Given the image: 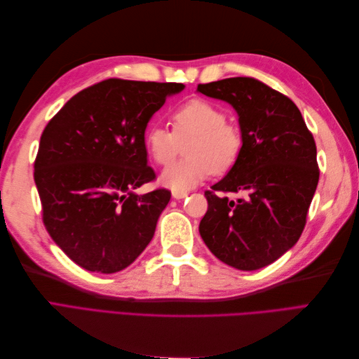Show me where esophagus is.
<instances>
[{
	"mask_svg": "<svg viewBox=\"0 0 359 359\" xmlns=\"http://www.w3.org/2000/svg\"><path fill=\"white\" fill-rule=\"evenodd\" d=\"M172 196L180 201V199H184V198L187 196V191H178V190H173V191H172Z\"/></svg>",
	"mask_w": 359,
	"mask_h": 359,
	"instance_id": "34e87169",
	"label": "esophagus"
}]
</instances>
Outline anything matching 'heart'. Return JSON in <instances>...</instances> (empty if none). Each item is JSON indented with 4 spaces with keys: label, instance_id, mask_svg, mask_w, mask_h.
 Segmentation results:
<instances>
[{
    "label": "heart",
    "instance_id": "b5f03b06",
    "mask_svg": "<svg viewBox=\"0 0 359 359\" xmlns=\"http://www.w3.org/2000/svg\"><path fill=\"white\" fill-rule=\"evenodd\" d=\"M172 132L153 126L145 133V147L160 166H168L176 156L179 142L188 157L169 166L161 175L165 186L186 191L196 187L211 173L223 175L235 165L243 151V133L227 121L220 106L203 99H191L170 112Z\"/></svg>",
    "mask_w": 359,
    "mask_h": 359
}]
</instances>
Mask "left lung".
<instances>
[{"label":"left lung","mask_w":359,"mask_h":359,"mask_svg":"<svg viewBox=\"0 0 359 359\" xmlns=\"http://www.w3.org/2000/svg\"><path fill=\"white\" fill-rule=\"evenodd\" d=\"M198 91L231 103L240 116L243 151L212 190L199 224L203 243L226 265L255 271L297 244L319 182L316 144L287 95L255 78L199 83ZM222 192H243L232 201Z\"/></svg>","instance_id":"1"}]
</instances>
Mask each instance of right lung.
<instances>
[{
  "label": "right lung",
  "instance_id": "right-lung-1",
  "mask_svg": "<svg viewBox=\"0 0 359 359\" xmlns=\"http://www.w3.org/2000/svg\"><path fill=\"white\" fill-rule=\"evenodd\" d=\"M177 82L106 79L79 91L40 137L34 181L43 224L74 264L118 273L153 240L168 189L135 190L156 180L145 128Z\"/></svg>",
  "mask_w": 359,
  "mask_h": 359
}]
</instances>
